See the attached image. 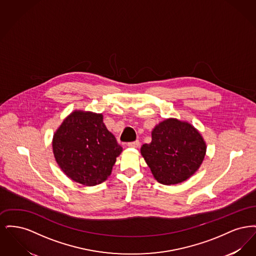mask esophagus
Segmentation results:
<instances>
[{
  "mask_svg": "<svg viewBox=\"0 0 256 256\" xmlns=\"http://www.w3.org/2000/svg\"><path fill=\"white\" fill-rule=\"evenodd\" d=\"M139 145H140L139 141H134V142L128 143V146H130V148H138Z\"/></svg>",
  "mask_w": 256,
  "mask_h": 256,
  "instance_id": "1",
  "label": "esophagus"
}]
</instances>
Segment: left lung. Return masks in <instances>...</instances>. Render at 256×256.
I'll return each mask as SVG.
<instances>
[{
  "label": "left lung",
  "instance_id": "left-lung-1",
  "mask_svg": "<svg viewBox=\"0 0 256 256\" xmlns=\"http://www.w3.org/2000/svg\"><path fill=\"white\" fill-rule=\"evenodd\" d=\"M206 144L195 128L174 118L159 122L152 142L141 146V154L154 178L164 185L185 182L202 165Z\"/></svg>",
  "mask_w": 256,
  "mask_h": 256
}]
</instances>
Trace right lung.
<instances>
[{
	"mask_svg": "<svg viewBox=\"0 0 256 256\" xmlns=\"http://www.w3.org/2000/svg\"><path fill=\"white\" fill-rule=\"evenodd\" d=\"M102 114L74 110L52 138V152L63 172L74 182L94 186L108 180L122 152Z\"/></svg>",
	"mask_w": 256,
	"mask_h": 256,
	"instance_id": "1",
	"label": "right lung"
}]
</instances>
